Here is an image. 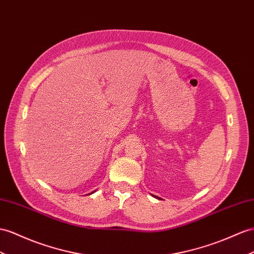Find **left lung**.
Returning a JSON list of instances; mask_svg holds the SVG:
<instances>
[{"mask_svg": "<svg viewBox=\"0 0 254 254\" xmlns=\"http://www.w3.org/2000/svg\"><path fill=\"white\" fill-rule=\"evenodd\" d=\"M155 197H157V196H155Z\"/></svg>", "mask_w": 254, "mask_h": 254, "instance_id": "1", "label": "left lung"}]
</instances>
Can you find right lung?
I'll use <instances>...</instances> for the list:
<instances>
[{
  "label": "right lung",
  "mask_w": 254,
  "mask_h": 254,
  "mask_svg": "<svg viewBox=\"0 0 254 254\" xmlns=\"http://www.w3.org/2000/svg\"><path fill=\"white\" fill-rule=\"evenodd\" d=\"M94 192H95V191H93V192H91V193H89V194H92V193H94Z\"/></svg>",
  "instance_id": "1"
}]
</instances>
